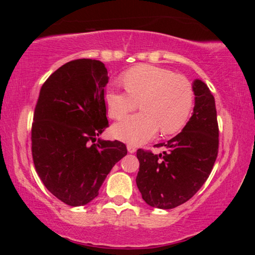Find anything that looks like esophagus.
Instances as JSON below:
<instances>
[{"instance_id": "esophagus-1", "label": "esophagus", "mask_w": 255, "mask_h": 255, "mask_svg": "<svg viewBox=\"0 0 255 255\" xmlns=\"http://www.w3.org/2000/svg\"><path fill=\"white\" fill-rule=\"evenodd\" d=\"M127 149H128V152L131 153V154L136 152V147L133 145H131V144H128L127 145Z\"/></svg>"}]
</instances>
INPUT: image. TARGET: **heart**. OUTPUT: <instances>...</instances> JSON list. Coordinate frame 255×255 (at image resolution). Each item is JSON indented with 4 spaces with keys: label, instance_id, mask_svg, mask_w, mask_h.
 I'll return each mask as SVG.
<instances>
[{
    "label": "heart",
    "instance_id": "heart-1",
    "mask_svg": "<svg viewBox=\"0 0 255 255\" xmlns=\"http://www.w3.org/2000/svg\"><path fill=\"white\" fill-rule=\"evenodd\" d=\"M126 91L108 86L105 102L111 118L119 119L140 103L141 112L123 118L112 127L118 139L138 145L156 135H170L182 129L193 106L189 81L166 68L139 65L125 73Z\"/></svg>",
    "mask_w": 255,
    "mask_h": 255
}]
</instances>
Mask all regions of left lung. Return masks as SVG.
<instances>
[{
  "mask_svg": "<svg viewBox=\"0 0 255 255\" xmlns=\"http://www.w3.org/2000/svg\"><path fill=\"white\" fill-rule=\"evenodd\" d=\"M195 107L191 118L159 154L137 150L136 183L145 202L172 209L196 195L208 179L218 153V124L215 98L205 82L192 83Z\"/></svg>",
  "mask_w": 255,
  "mask_h": 255,
  "instance_id": "obj_1",
  "label": "left lung"
}]
</instances>
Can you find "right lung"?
I'll list each match as a JSON object with an SVG mask.
<instances>
[{
    "label": "right lung",
    "mask_w": 255,
    "mask_h": 255,
    "mask_svg": "<svg viewBox=\"0 0 255 255\" xmlns=\"http://www.w3.org/2000/svg\"><path fill=\"white\" fill-rule=\"evenodd\" d=\"M108 80L100 60H72L47 79L34 109V167L45 187L73 207L92 201L115 164L127 154L122 141L99 138L96 143L109 125Z\"/></svg>",
    "instance_id": "add662e5"
}]
</instances>
